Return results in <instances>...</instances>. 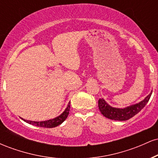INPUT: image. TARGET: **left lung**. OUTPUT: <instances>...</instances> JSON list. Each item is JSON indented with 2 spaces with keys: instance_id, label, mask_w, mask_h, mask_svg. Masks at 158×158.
Listing matches in <instances>:
<instances>
[{
  "instance_id": "left-lung-1",
  "label": "left lung",
  "mask_w": 158,
  "mask_h": 158,
  "mask_svg": "<svg viewBox=\"0 0 158 158\" xmlns=\"http://www.w3.org/2000/svg\"><path fill=\"white\" fill-rule=\"evenodd\" d=\"M152 94V92L148 94L147 97L140 102L125 108H113V107L107 104L103 99H99L98 101L99 110L103 116L110 119L119 121L128 120V119L133 117L134 116H135L137 114H138L144 108L149 100Z\"/></svg>"
}]
</instances>
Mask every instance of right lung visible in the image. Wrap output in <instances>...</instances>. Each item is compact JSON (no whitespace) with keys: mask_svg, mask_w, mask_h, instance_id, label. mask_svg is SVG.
Listing matches in <instances>:
<instances>
[{"mask_svg":"<svg viewBox=\"0 0 158 158\" xmlns=\"http://www.w3.org/2000/svg\"><path fill=\"white\" fill-rule=\"evenodd\" d=\"M70 102H69L68 107L65 109V110L63 112L62 114H61L60 116H59L56 118H54L52 119H49V120L47 121H42V122H32V121L30 120H25L23 119V121L29 123V124H32V125H35L36 126H40V127H44V128H54V127H56L59 125L61 124L66 119L67 117H68V114H69V111H70Z\"/></svg>","mask_w":158,"mask_h":158,"instance_id":"add662e5","label":"right lung"}]
</instances>
